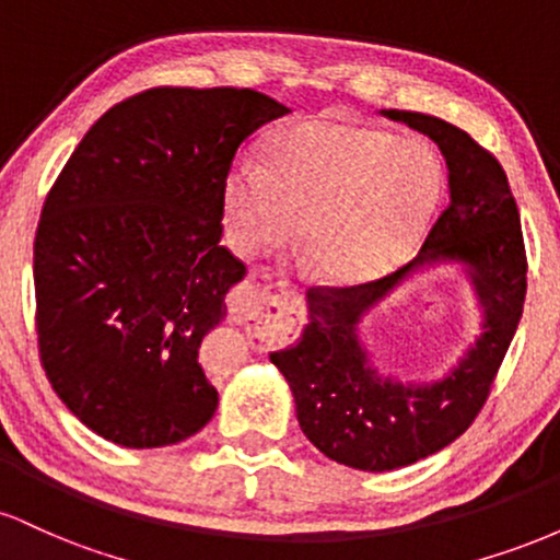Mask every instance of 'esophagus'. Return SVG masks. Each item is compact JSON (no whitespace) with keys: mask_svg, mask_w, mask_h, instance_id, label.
<instances>
[{"mask_svg":"<svg viewBox=\"0 0 560 560\" xmlns=\"http://www.w3.org/2000/svg\"><path fill=\"white\" fill-rule=\"evenodd\" d=\"M231 313L244 320H258V324L271 326L276 339H287L298 326L300 298L287 289H255L244 305L231 302Z\"/></svg>","mask_w":560,"mask_h":560,"instance_id":"1","label":"esophagus"}]
</instances>
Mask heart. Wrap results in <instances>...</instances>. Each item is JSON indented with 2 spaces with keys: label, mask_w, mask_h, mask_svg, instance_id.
<instances>
[{
  "label": "heart",
  "mask_w": 560,
  "mask_h": 560,
  "mask_svg": "<svg viewBox=\"0 0 560 560\" xmlns=\"http://www.w3.org/2000/svg\"><path fill=\"white\" fill-rule=\"evenodd\" d=\"M442 195L429 144L374 126L302 120L273 133L262 163L242 160L223 186V226L242 255L281 244L300 218V244L334 284L392 271L427 229Z\"/></svg>",
  "instance_id": "b5f03b06"
}]
</instances>
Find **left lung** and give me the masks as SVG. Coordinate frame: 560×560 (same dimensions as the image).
Listing matches in <instances>:
<instances>
[{
	"label": "left lung",
	"instance_id": "left-lung-1",
	"mask_svg": "<svg viewBox=\"0 0 560 560\" xmlns=\"http://www.w3.org/2000/svg\"><path fill=\"white\" fill-rule=\"evenodd\" d=\"M427 133L445 155L450 202L429 229L419 258L358 287H311V324L271 352L298 405L307 440L326 458L361 471H392L429 458L471 427L524 313L526 249L503 165L466 131L434 115L382 110ZM440 259L464 261L486 307V331L440 383L382 380L357 342V324L404 278Z\"/></svg>",
	"mask_w": 560,
	"mask_h": 560
}]
</instances>
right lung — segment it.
I'll use <instances>...</instances> for the list:
<instances>
[{
	"mask_svg": "<svg viewBox=\"0 0 560 560\" xmlns=\"http://www.w3.org/2000/svg\"><path fill=\"white\" fill-rule=\"evenodd\" d=\"M287 113L253 89H147L89 128L44 199L38 358L115 445H176L213 419L197 350L247 273L221 247L223 186L236 150Z\"/></svg>",
	"mask_w": 560,
	"mask_h": 560,
	"instance_id": "obj_1",
	"label": "right lung"
}]
</instances>
